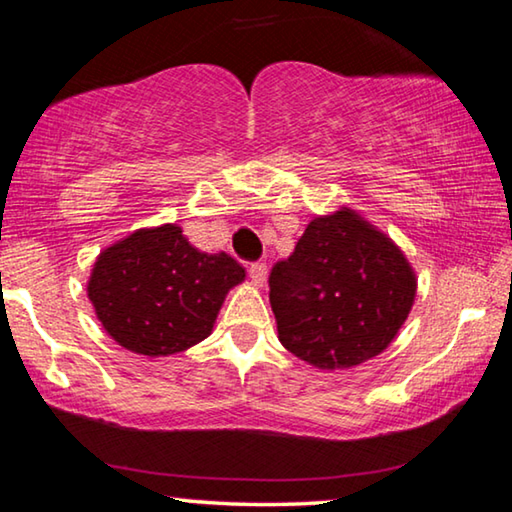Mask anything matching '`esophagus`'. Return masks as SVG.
Masks as SVG:
<instances>
[{"label": "esophagus", "mask_w": 512, "mask_h": 512, "mask_svg": "<svg viewBox=\"0 0 512 512\" xmlns=\"http://www.w3.org/2000/svg\"><path fill=\"white\" fill-rule=\"evenodd\" d=\"M248 273H250V280H253L257 287H262L268 277V266L264 262H255L248 266Z\"/></svg>", "instance_id": "1"}]
</instances>
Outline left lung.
I'll return each mask as SVG.
<instances>
[{
	"label": "left lung",
	"mask_w": 512,
	"mask_h": 512,
	"mask_svg": "<svg viewBox=\"0 0 512 512\" xmlns=\"http://www.w3.org/2000/svg\"><path fill=\"white\" fill-rule=\"evenodd\" d=\"M268 287L284 348L336 370L388 348L413 307L415 275L391 239L343 207L307 225Z\"/></svg>",
	"instance_id": "left-lung-1"
}]
</instances>
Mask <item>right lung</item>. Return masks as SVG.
Instances as JSON below:
<instances>
[{"label":"right lung","mask_w":512,"mask_h":512,"mask_svg":"<svg viewBox=\"0 0 512 512\" xmlns=\"http://www.w3.org/2000/svg\"><path fill=\"white\" fill-rule=\"evenodd\" d=\"M244 277L237 259L201 253L167 223L103 250L88 296L121 348L167 357L210 336L225 293Z\"/></svg>","instance_id":"add662e5"}]
</instances>
